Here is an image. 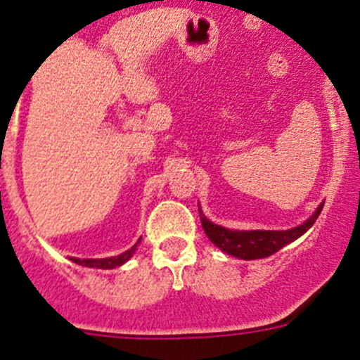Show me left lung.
I'll list each match as a JSON object with an SVG mask.
<instances>
[{"mask_svg":"<svg viewBox=\"0 0 360 360\" xmlns=\"http://www.w3.org/2000/svg\"><path fill=\"white\" fill-rule=\"evenodd\" d=\"M321 210L323 204L307 222H303V224L294 229H287V231H233V229H226L222 226L210 222L200 213V208L199 213L204 233L208 235V238L217 248H220L224 252L231 255V257L242 258V260H257V258L271 257L276 251H280L283 245L300 238L307 229L312 228Z\"/></svg>","mask_w":360,"mask_h":360,"instance_id":"left-lung-1","label":"left lung"}]
</instances>
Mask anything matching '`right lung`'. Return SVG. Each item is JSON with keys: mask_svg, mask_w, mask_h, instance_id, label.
I'll use <instances>...</instances> for the list:
<instances>
[{"mask_svg": "<svg viewBox=\"0 0 360 360\" xmlns=\"http://www.w3.org/2000/svg\"><path fill=\"white\" fill-rule=\"evenodd\" d=\"M141 240V238H140ZM140 240L136 242L134 245H132L129 251L122 252V255H118V257H111V258H100V260H80V258H71V262H75V264L79 265H86V267H96V269H115L118 267V265L125 264V262L129 260V258L134 255L136 248H138V244H140Z\"/></svg>", "mask_w": 360, "mask_h": 360, "instance_id": "add662e5", "label": "right lung"}]
</instances>
